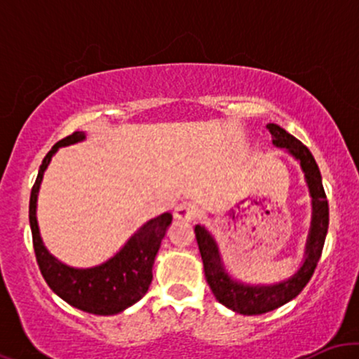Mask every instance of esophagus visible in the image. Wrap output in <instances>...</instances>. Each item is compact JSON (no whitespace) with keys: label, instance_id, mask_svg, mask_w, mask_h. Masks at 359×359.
<instances>
[{"label":"esophagus","instance_id":"1","mask_svg":"<svg viewBox=\"0 0 359 359\" xmlns=\"http://www.w3.org/2000/svg\"><path fill=\"white\" fill-rule=\"evenodd\" d=\"M175 219L179 221H194L197 217V208L192 203H180L174 211Z\"/></svg>","mask_w":359,"mask_h":359}]
</instances>
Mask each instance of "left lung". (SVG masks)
<instances>
[{"mask_svg":"<svg viewBox=\"0 0 359 359\" xmlns=\"http://www.w3.org/2000/svg\"><path fill=\"white\" fill-rule=\"evenodd\" d=\"M266 128H269L273 145L285 148L288 154L300 162L312 197L311 231L307 236L306 257H304L302 266L290 278L282 280L273 285H250V283L236 282L229 277L222 265L219 250H217L212 234L204 226L197 224L194 228L197 246H199L201 257H203L205 280L211 287L214 297L219 300L222 306L243 316L265 314V312L275 311L297 297L314 275L329 226V205L314 156L302 142L287 133L283 128L273 125V123L266 125Z\"/></svg>","mask_w":359,"mask_h":359,"instance_id":"1","label":"left lung"}]
</instances>
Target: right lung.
I'll return each mask as SVG.
<instances>
[{
	"instance_id": "1",
	"label": "right lung",
	"mask_w": 359,
	"mask_h": 359,
	"mask_svg": "<svg viewBox=\"0 0 359 359\" xmlns=\"http://www.w3.org/2000/svg\"><path fill=\"white\" fill-rule=\"evenodd\" d=\"M84 138L86 135L82 131H74L72 135L57 142L45 155L32 187L28 217H30L36 263L48 287L60 299L79 311L96 316H114L137 304L148 292L154 278L151 266L167 228L172 222V214L163 212L155 219L145 222L113 258L93 269H72L53 258L43 246L39 222H36V197H39L40 182L53 154L60 147L72 145Z\"/></svg>"
}]
</instances>
